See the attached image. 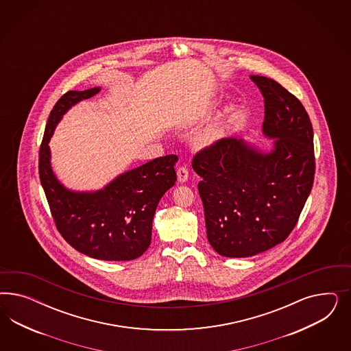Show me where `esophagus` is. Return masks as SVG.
Masks as SVG:
<instances>
[{
    "label": "esophagus",
    "mask_w": 351,
    "mask_h": 351,
    "mask_svg": "<svg viewBox=\"0 0 351 351\" xmlns=\"http://www.w3.org/2000/svg\"><path fill=\"white\" fill-rule=\"evenodd\" d=\"M188 175H189V172H188L186 167L181 166V167L178 169V180H179V182H181V184L188 180Z\"/></svg>",
    "instance_id": "1"
}]
</instances>
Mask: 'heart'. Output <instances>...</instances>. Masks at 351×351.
Instances as JSON below:
<instances>
[{
	"instance_id": "heart-1",
	"label": "heart",
	"mask_w": 351,
	"mask_h": 351,
	"mask_svg": "<svg viewBox=\"0 0 351 351\" xmlns=\"http://www.w3.org/2000/svg\"><path fill=\"white\" fill-rule=\"evenodd\" d=\"M234 113H235V106L233 103H229L223 106V109L216 114V117L197 134V136L194 138L197 147L201 149L211 148L220 140H223L228 126L232 122Z\"/></svg>"
}]
</instances>
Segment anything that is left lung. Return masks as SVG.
<instances>
[{"instance_id":"8db88e82","label":"left lung","mask_w":351,"mask_h":351,"mask_svg":"<svg viewBox=\"0 0 351 351\" xmlns=\"http://www.w3.org/2000/svg\"><path fill=\"white\" fill-rule=\"evenodd\" d=\"M264 96L261 149L245 138H223L199 152L193 170L210 245L225 257H251L282 243L313 188L314 134L305 108L283 86L250 75Z\"/></svg>"}]
</instances>
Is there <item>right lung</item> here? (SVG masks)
Returning a JSON list of instances; mask_svg holds the SVG:
<instances>
[{
    "mask_svg": "<svg viewBox=\"0 0 351 351\" xmlns=\"http://www.w3.org/2000/svg\"><path fill=\"white\" fill-rule=\"evenodd\" d=\"M100 87L69 91L50 113L40 148V180L58 230L78 252L106 261H128L143 255L152 241V223L163 194L175 185L171 154L119 173L97 191H73L51 167L50 138L64 114Z\"/></svg>",
    "mask_w": 351,
    "mask_h": 351,
    "instance_id": "1",
    "label": "right lung"
}]
</instances>
